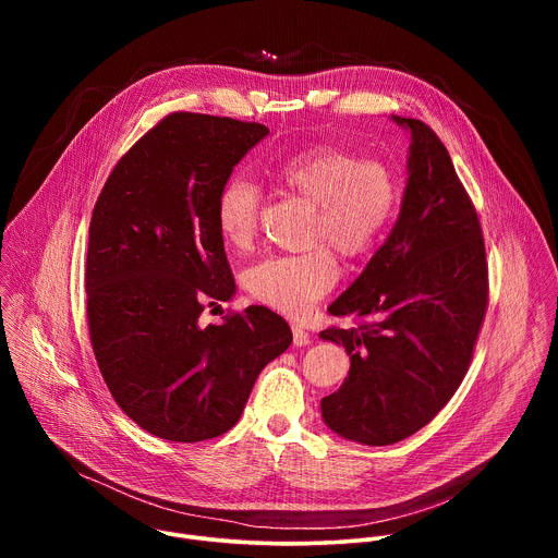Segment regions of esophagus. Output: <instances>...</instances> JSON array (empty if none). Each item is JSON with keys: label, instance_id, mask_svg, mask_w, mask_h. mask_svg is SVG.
Returning a JSON list of instances; mask_svg holds the SVG:
<instances>
[{"label": "esophagus", "instance_id": "esophagus-1", "mask_svg": "<svg viewBox=\"0 0 558 558\" xmlns=\"http://www.w3.org/2000/svg\"><path fill=\"white\" fill-rule=\"evenodd\" d=\"M291 333H293V347H306L311 342V336L298 325L291 327Z\"/></svg>", "mask_w": 558, "mask_h": 558}]
</instances>
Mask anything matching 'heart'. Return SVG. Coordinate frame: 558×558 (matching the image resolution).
I'll list each match as a JSON object with an SVG mask.
<instances>
[{"label":"heart","instance_id":"heart-1","mask_svg":"<svg viewBox=\"0 0 558 558\" xmlns=\"http://www.w3.org/2000/svg\"><path fill=\"white\" fill-rule=\"evenodd\" d=\"M282 185L313 203V243H331L342 256L368 254L397 207L395 174L379 161H360L347 149L323 145L291 156L280 168ZM260 187L245 174L231 177L216 201V222L231 250H247L258 229ZM340 278L327 245L306 254L269 256L245 276L254 300L284 315L300 317Z\"/></svg>","mask_w":558,"mask_h":558}]
</instances>
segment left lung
Segmentation results:
<instances>
[{"mask_svg": "<svg viewBox=\"0 0 558 558\" xmlns=\"http://www.w3.org/2000/svg\"><path fill=\"white\" fill-rule=\"evenodd\" d=\"M411 134L407 187L386 243L329 306L371 317L323 340L351 357L342 386L320 402L325 424L364 446L424 428L459 388L488 304V265L476 211L439 136L390 114Z\"/></svg>", "mask_w": 558, "mask_h": 558, "instance_id": "8db88e82", "label": "left lung"}]
</instances>
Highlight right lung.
I'll return each instance as SVG.
<instances>
[{
    "label": "right lung",
    "instance_id": "right-lung-1",
    "mask_svg": "<svg viewBox=\"0 0 558 558\" xmlns=\"http://www.w3.org/2000/svg\"><path fill=\"white\" fill-rule=\"evenodd\" d=\"M269 130L174 112L112 170L90 220L88 323L119 409L168 441H203L243 415L260 371L293 340L267 306L203 327L235 282L216 222L233 168Z\"/></svg>",
    "mask_w": 558,
    "mask_h": 558
}]
</instances>
